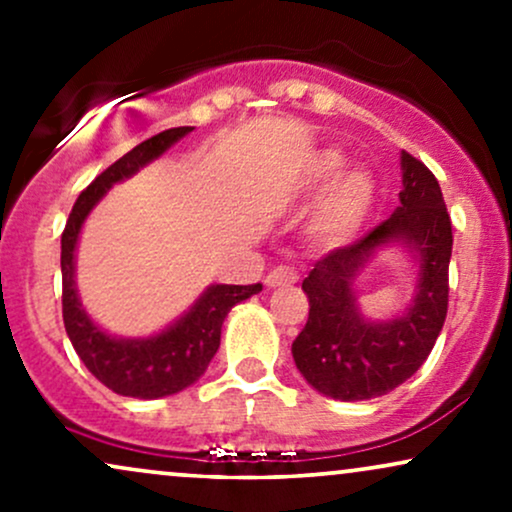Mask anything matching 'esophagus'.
<instances>
[{
  "label": "esophagus",
  "instance_id": "esophagus-1",
  "mask_svg": "<svg viewBox=\"0 0 512 512\" xmlns=\"http://www.w3.org/2000/svg\"><path fill=\"white\" fill-rule=\"evenodd\" d=\"M296 281H298V274L293 272L291 267H276L267 274L264 284H267L269 289H276V286H291V284H296Z\"/></svg>",
  "mask_w": 512,
  "mask_h": 512
}]
</instances>
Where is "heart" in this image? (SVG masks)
Here are the masks:
<instances>
[{
    "label": "heart",
    "mask_w": 512,
    "mask_h": 512,
    "mask_svg": "<svg viewBox=\"0 0 512 512\" xmlns=\"http://www.w3.org/2000/svg\"><path fill=\"white\" fill-rule=\"evenodd\" d=\"M346 161L337 151H317L305 161L298 187L305 195L322 190L310 211L305 233L317 248H344L366 226L375 204V185L363 170H344Z\"/></svg>",
    "instance_id": "b5f03b06"
}]
</instances>
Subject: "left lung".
Returning a JSON list of instances; mask_svg holds the SVG:
<instances>
[{"label":"left lung","instance_id":"1","mask_svg":"<svg viewBox=\"0 0 512 512\" xmlns=\"http://www.w3.org/2000/svg\"><path fill=\"white\" fill-rule=\"evenodd\" d=\"M399 244L417 264V284L404 314L370 321L360 313L355 276L380 249ZM452 226L436 175L402 151V192L390 219L354 245L332 250L305 276L308 322L291 346L313 390L342 402L387 395L431 354L448 315Z\"/></svg>","mask_w":512,"mask_h":512}]
</instances>
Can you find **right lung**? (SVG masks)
<instances>
[{"label": "right lung", "mask_w": 512, "mask_h": 512, "mask_svg": "<svg viewBox=\"0 0 512 512\" xmlns=\"http://www.w3.org/2000/svg\"><path fill=\"white\" fill-rule=\"evenodd\" d=\"M195 127H173L137 144L103 170L76 199L62 233V317L69 342L84 366L108 390L125 397L178 395L204 375L221 344V327L233 305L262 291V284H211L166 330L149 337H115L93 322L76 291V245L93 207L117 182L132 178Z\"/></svg>", "instance_id": "1"}]
</instances>
